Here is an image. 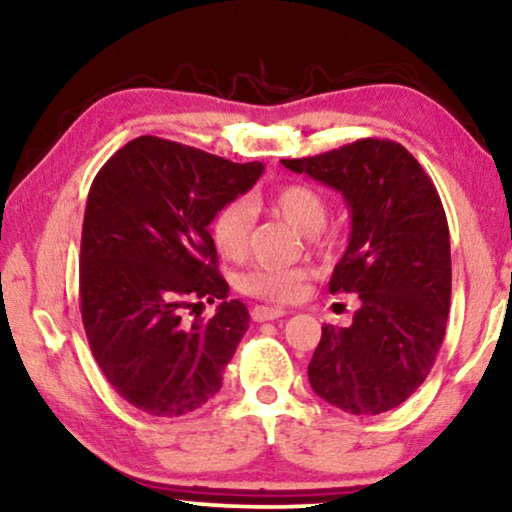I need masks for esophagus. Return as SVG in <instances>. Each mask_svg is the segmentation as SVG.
<instances>
[{
	"label": "esophagus",
	"instance_id": "1",
	"mask_svg": "<svg viewBox=\"0 0 512 512\" xmlns=\"http://www.w3.org/2000/svg\"><path fill=\"white\" fill-rule=\"evenodd\" d=\"M284 314H286V310H282V307L256 305L254 310H251V319H254V321H272V319L284 317Z\"/></svg>",
	"mask_w": 512,
	"mask_h": 512
}]
</instances>
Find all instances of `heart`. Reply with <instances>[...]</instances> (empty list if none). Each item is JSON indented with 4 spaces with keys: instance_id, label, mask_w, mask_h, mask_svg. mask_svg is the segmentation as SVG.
<instances>
[{
    "instance_id": "obj_1",
    "label": "heart",
    "mask_w": 512,
    "mask_h": 512,
    "mask_svg": "<svg viewBox=\"0 0 512 512\" xmlns=\"http://www.w3.org/2000/svg\"><path fill=\"white\" fill-rule=\"evenodd\" d=\"M270 207L298 228L303 235H310L314 242L328 221V202L317 188L307 184L279 186L270 195ZM251 228H254V207L247 200H233L219 209L212 223V237L221 256L230 261H240L247 256ZM303 270H254L242 277L240 289L247 296L268 300V303H291L305 291Z\"/></svg>"
}]
</instances>
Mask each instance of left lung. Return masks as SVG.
I'll use <instances>...</instances> for the list:
<instances>
[{"label": "left lung", "instance_id": "obj_1", "mask_svg": "<svg viewBox=\"0 0 512 512\" xmlns=\"http://www.w3.org/2000/svg\"><path fill=\"white\" fill-rule=\"evenodd\" d=\"M282 165L342 193L352 219L328 289L361 305L349 326H321L307 366L314 394L349 415L394 410L431 373L450 312V228L436 186L391 139Z\"/></svg>", "mask_w": 512, "mask_h": 512}]
</instances>
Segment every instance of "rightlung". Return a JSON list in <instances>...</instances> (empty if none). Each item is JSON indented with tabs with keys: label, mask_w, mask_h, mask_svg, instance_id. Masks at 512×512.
I'll list each match as a JSON object with an SVG mask.
<instances>
[{
	"label": "right lung",
	"mask_w": 512,
	"mask_h": 512,
	"mask_svg": "<svg viewBox=\"0 0 512 512\" xmlns=\"http://www.w3.org/2000/svg\"><path fill=\"white\" fill-rule=\"evenodd\" d=\"M263 170L146 135L97 172L83 216L81 317L97 366L137 410L181 417L219 394L249 310L228 300L209 223ZM214 299L209 322L180 321L186 306Z\"/></svg>",
	"instance_id": "obj_1"
}]
</instances>
